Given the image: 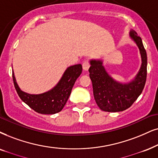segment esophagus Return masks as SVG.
<instances>
[{
    "label": "esophagus",
    "instance_id": "esophagus-1",
    "mask_svg": "<svg viewBox=\"0 0 158 158\" xmlns=\"http://www.w3.org/2000/svg\"><path fill=\"white\" fill-rule=\"evenodd\" d=\"M89 65H90V64H89V62L88 60H85L83 62L82 68L85 71H87L89 69Z\"/></svg>",
    "mask_w": 158,
    "mask_h": 158
}]
</instances>
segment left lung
<instances>
[{
  "label": "left lung",
  "mask_w": 158,
  "mask_h": 158,
  "mask_svg": "<svg viewBox=\"0 0 158 158\" xmlns=\"http://www.w3.org/2000/svg\"><path fill=\"white\" fill-rule=\"evenodd\" d=\"M130 36L134 40L140 50L141 69L135 79L127 84H122L108 74L101 60H90L89 77L93 84V95L97 105L101 110L117 112L131 107L142 93L147 79V56L142 40L133 30Z\"/></svg>",
  "instance_id": "obj_1"
}]
</instances>
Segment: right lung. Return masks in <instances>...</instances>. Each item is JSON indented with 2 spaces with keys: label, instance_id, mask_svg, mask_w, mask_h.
<instances>
[{
  "label": "right lung",
  "instance_id": "obj_1",
  "mask_svg": "<svg viewBox=\"0 0 158 158\" xmlns=\"http://www.w3.org/2000/svg\"><path fill=\"white\" fill-rule=\"evenodd\" d=\"M81 71L82 66L81 64L69 67L54 88L39 95H31L22 91L16 81L14 71H12V78L16 90L22 101L38 113L53 114L60 112L65 106L73 85Z\"/></svg>",
  "mask_w": 158,
  "mask_h": 158
}]
</instances>
